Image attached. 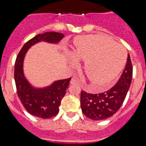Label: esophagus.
Segmentation results:
<instances>
[{
	"label": "esophagus",
	"mask_w": 146,
	"mask_h": 146,
	"mask_svg": "<svg viewBox=\"0 0 146 146\" xmlns=\"http://www.w3.org/2000/svg\"><path fill=\"white\" fill-rule=\"evenodd\" d=\"M70 84H78V81L76 78H72L70 80Z\"/></svg>",
	"instance_id": "esophagus-1"
}]
</instances>
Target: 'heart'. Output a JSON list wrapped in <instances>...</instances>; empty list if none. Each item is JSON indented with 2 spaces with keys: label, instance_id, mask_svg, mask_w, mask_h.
<instances>
[{
  "label": "heart",
  "instance_id": "heart-1",
  "mask_svg": "<svg viewBox=\"0 0 146 146\" xmlns=\"http://www.w3.org/2000/svg\"><path fill=\"white\" fill-rule=\"evenodd\" d=\"M73 54L84 62V71L94 84L107 88L124 67L127 59L125 48L102 35H81L75 42ZM72 65L76 62L72 60Z\"/></svg>",
  "mask_w": 146,
  "mask_h": 146
}]
</instances>
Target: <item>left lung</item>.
Wrapping results in <instances>:
<instances>
[{
    "label": "left lung",
    "instance_id": "1",
    "mask_svg": "<svg viewBox=\"0 0 146 146\" xmlns=\"http://www.w3.org/2000/svg\"><path fill=\"white\" fill-rule=\"evenodd\" d=\"M132 78V65L129 54L127 65L118 82L106 92L90 94L81 92V108L83 113L92 120L100 121L111 117L122 106Z\"/></svg>",
    "mask_w": 146,
    "mask_h": 146
}]
</instances>
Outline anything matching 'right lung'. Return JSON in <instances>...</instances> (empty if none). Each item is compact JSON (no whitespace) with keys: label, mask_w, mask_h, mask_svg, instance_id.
<instances>
[{"label":"right lung","mask_w":146,"mask_h":146,"mask_svg":"<svg viewBox=\"0 0 146 146\" xmlns=\"http://www.w3.org/2000/svg\"><path fill=\"white\" fill-rule=\"evenodd\" d=\"M62 33L48 32L35 35L25 43L18 54L14 65V80L17 95L26 111L31 115L40 119H51L59 112L62 99L66 93L71 77L55 81L51 86L36 89L31 86L23 73V60L31 46L38 42L58 43L63 38Z\"/></svg>","instance_id":"1"}]
</instances>
